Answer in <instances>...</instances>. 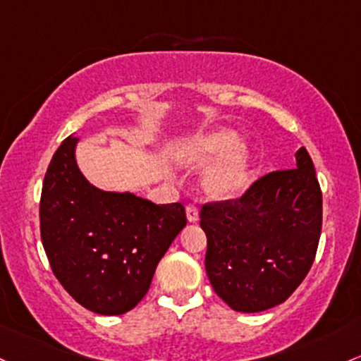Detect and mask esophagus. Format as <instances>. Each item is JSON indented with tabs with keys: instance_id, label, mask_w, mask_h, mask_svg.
<instances>
[{
	"instance_id": "obj_1",
	"label": "esophagus",
	"mask_w": 361,
	"mask_h": 361,
	"mask_svg": "<svg viewBox=\"0 0 361 361\" xmlns=\"http://www.w3.org/2000/svg\"><path fill=\"white\" fill-rule=\"evenodd\" d=\"M187 217L188 223H197L199 221V205L195 202H190L187 205Z\"/></svg>"
}]
</instances>
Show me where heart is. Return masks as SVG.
Segmentation results:
<instances>
[{"label": "heart", "instance_id": "1", "mask_svg": "<svg viewBox=\"0 0 361 361\" xmlns=\"http://www.w3.org/2000/svg\"><path fill=\"white\" fill-rule=\"evenodd\" d=\"M219 159L205 174V190L216 199H236L250 185L252 156L238 133L229 128L200 132L180 145L176 161L187 168H200Z\"/></svg>", "mask_w": 361, "mask_h": 361}]
</instances>
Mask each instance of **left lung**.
Wrapping results in <instances>:
<instances>
[{"instance_id": "1", "label": "left lung", "mask_w": 361, "mask_h": 361, "mask_svg": "<svg viewBox=\"0 0 361 361\" xmlns=\"http://www.w3.org/2000/svg\"><path fill=\"white\" fill-rule=\"evenodd\" d=\"M205 271L233 310L255 314L286 302L314 264L322 229V192L307 149L296 168L259 178L240 199L200 211Z\"/></svg>"}]
</instances>
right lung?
<instances>
[{
    "instance_id": "right-lung-1",
    "label": "right lung",
    "mask_w": 361,
    "mask_h": 361,
    "mask_svg": "<svg viewBox=\"0 0 361 361\" xmlns=\"http://www.w3.org/2000/svg\"><path fill=\"white\" fill-rule=\"evenodd\" d=\"M61 142L42 183L41 240L61 286L87 310L121 315L149 291L157 264L187 226L185 207L90 185Z\"/></svg>"
}]
</instances>
